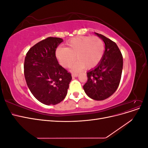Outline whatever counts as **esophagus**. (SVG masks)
<instances>
[{"instance_id": "obj_1", "label": "esophagus", "mask_w": 148, "mask_h": 148, "mask_svg": "<svg viewBox=\"0 0 148 148\" xmlns=\"http://www.w3.org/2000/svg\"><path fill=\"white\" fill-rule=\"evenodd\" d=\"M78 76V74L77 73H73L72 75H71V77H72V78H75V77H77Z\"/></svg>"}]
</instances>
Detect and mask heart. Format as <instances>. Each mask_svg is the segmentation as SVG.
<instances>
[{"label":"heart","mask_w":148,"mask_h":148,"mask_svg":"<svg viewBox=\"0 0 148 148\" xmlns=\"http://www.w3.org/2000/svg\"><path fill=\"white\" fill-rule=\"evenodd\" d=\"M104 43L97 36H79L66 42V47H58L56 56L62 66L69 68L76 59L73 71L80 69L95 68L102 60L104 53Z\"/></svg>","instance_id":"heart-1"}]
</instances>
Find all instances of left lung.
Instances as JSON below:
<instances>
[{"label": "left lung", "instance_id": "obj_1", "mask_svg": "<svg viewBox=\"0 0 148 148\" xmlns=\"http://www.w3.org/2000/svg\"><path fill=\"white\" fill-rule=\"evenodd\" d=\"M105 44L104 56L99 64L87 72L88 81L83 86L87 96L96 101L109 97L117 90L123 69V57L115 42L95 33Z\"/></svg>", "mask_w": 148, "mask_h": 148}]
</instances>
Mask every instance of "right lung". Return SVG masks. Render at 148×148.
I'll return each mask as SVG.
<instances>
[{
  "label": "right lung",
  "instance_id": "obj_1",
  "mask_svg": "<svg viewBox=\"0 0 148 148\" xmlns=\"http://www.w3.org/2000/svg\"><path fill=\"white\" fill-rule=\"evenodd\" d=\"M63 41L49 37L36 44L25 57L26 84L36 99L47 106L65 99L71 80V74L59 65L56 56L57 47Z\"/></svg>",
  "mask_w": 148,
  "mask_h": 148
}]
</instances>
